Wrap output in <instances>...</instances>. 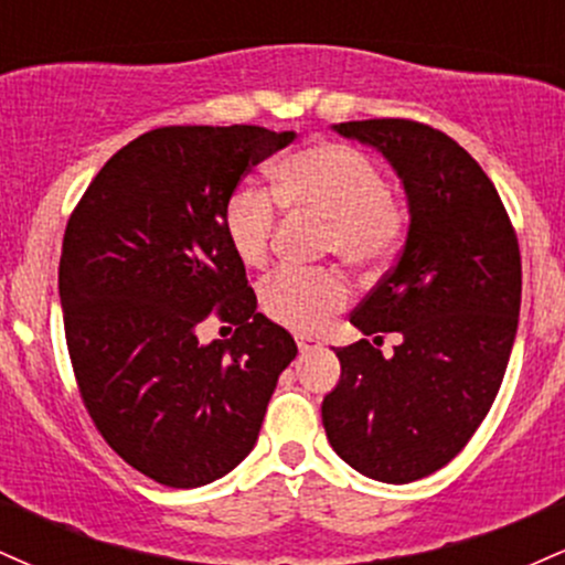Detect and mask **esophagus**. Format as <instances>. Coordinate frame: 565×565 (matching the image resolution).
<instances>
[{
	"mask_svg": "<svg viewBox=\"0 0 565 565\" xmlns=\"http://www.w3.org/2000/svg\"><path fill=\"white\" fill-rule=\"evenodd\" d=\"M297 340V348H300V353H308V350H313V348H319V342L313 340V337H295Z\"/></svg>",
	"mask_w": 565,
	"mask_h": 565,
	"instance_id": "esophagus-1",
	"label": "esophagus"
}]
</instances>
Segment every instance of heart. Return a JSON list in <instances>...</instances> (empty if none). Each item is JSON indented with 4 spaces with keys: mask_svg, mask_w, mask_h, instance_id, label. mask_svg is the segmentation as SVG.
<instances>
[{
    "mask_svg": "<svg viewBox=\"0 0 565 565\" xmlns=\"http://www.w3.org/2000/svg\"><path fill=\"white\" fill-rule=\"evenodd\" d=\"M270 192L287 215L321 220V255L340 257L355 274H377L404 246L406 201L387 188L380 167L348 142H310L278 159ZM273 200L263 188L242 185L223 206L225 242L246 268L270 260L278 223ZM348 300L350 287L337 270H278L260 287L265 319L291 332H313Z\"/></svg>",
    "mask_w": 565,
    "mask_h": 565,
    "instance_id": "b5f03b06",
    "label": "heart"
}]
</instances>
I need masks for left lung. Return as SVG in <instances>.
Instances as JSON below:
<instances>
[{"label":"left lung","instance_id":"left-lung-1","mask_svg":"<svg viewBox=\"0 0 565 565\" xmlns=\"http://www.w3.org/2000/svg\"><path fill=\"white\" fill-rule=\"evenodd\" d=\"M404 180L412 225L398 263L353 310L374 342L334 348L329 444L364 476L412 483L449 465L494 404L521 310V249L494 183L449 135L412 119L342 121ZM402 345L385 360L381 334Z\"/></svg>","mask_w":565,"mask_h":565}]
</instances>
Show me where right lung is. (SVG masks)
Returning a JSON list of instances; mask_svg holds the SVG:
<instances>
[{
    "instance_id": "add662e5",
    "label": "right lung",
    "mask_w": 565,
    "mask_h": 565,
    "mask_svg": "<svg viewBox=\"0 0 565 565\" xmlns=\"http://www.w3.org/2000/svg\"><path fill=\"white\" fill-rule=\"evenodd\" d=\"M295 132L159 127L106 161L63 233L57 289L82 404L142 476L196 489L252 451L297 345L257 313L223 233L242 178ZM210 318L237 327L198 342Z\"/></svg>"
}]
</instances>
